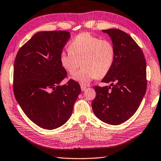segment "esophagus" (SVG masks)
<instances>
[{"instance_id": "obj_1", "label": "esophagus", "mask_w": 161, "mask_h": 161, "mask_svg": "<svg viewBox=\"0 0 161 161\" xmlns=\"http://www.w3.org/2000/svg\"><path fill=\"white\" fill-rule=\"evenodd\" d=\"M86 87L85 86H84V85H81V91H82V92L85 91V90H86Z\"/></svg>"}]
</instances>
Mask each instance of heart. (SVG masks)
<instances>
[{
	"label": "heart",
	"mask_w": 161,
	"mask_h": 161,
	"mask_svg": "<svg viewBox=\"0 0 161 161\" xmlns=\"http://www.w3.org/2000/svg\"><path fill=\"white\" fill-rule=\"evenodd\" d=\"M68 51L62 52L59 55L61 66L68 74L74 75L81 64L82 69L73 79L84 84L105 77L115 58L112 42L89 32H81L73 38L68 45Z\"/></svg>",
	"instance_id": "obj_1"
}]
</instances>
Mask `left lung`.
<instances>
[{
	"instance_id": "obj_1",
	"label": "left lung",
	"mask_w": 161,
	"mask_h": 161,
	"mask_svg": "<svg viewBox=\"0 0 161 161\" xmlns=\"http://www.w3.org/2000/svg\"><path fill=\"white\" fill-rule=\"evenodd\" d=\"M109 35L115 49L112 67L102 82L110 86H95L96 97L92 103L98 119L119 125L137 111L147 88L146 62L141 47L126 32L119 29L103 30Z\"/></svg>"
}]
</instances>
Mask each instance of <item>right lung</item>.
Instances as JSON below:
<instances>
[{
    "label": "right lung",
    "mask_w": 161,
    "mask_h": 161,
    "mask_svg": "<svg viewBox=\"0 0 161 161\" xmlns=\"http://www.w3.org/2000/svg\"><path fill=\"white\" fill-rule=\"evenodd\" d=\"M70 38L67 31L35 33L18 50L13 69V92L25 115L45 129H57L72 115L80 85L67 77L59 55Z\"/></svg>",
    "instance_id": "1"
}]
</instances>
